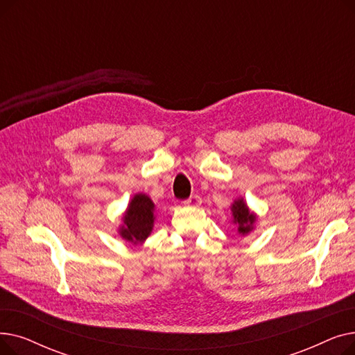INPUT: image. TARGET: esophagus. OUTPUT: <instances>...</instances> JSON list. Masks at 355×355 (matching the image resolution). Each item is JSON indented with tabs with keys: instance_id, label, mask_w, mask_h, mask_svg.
<instances>
[{
	"instance_id": "obj_1",
	"label": "esophagus",
	"mask_w": 355,
	"mask_h": 355,
	"mask_svg": "<svg viewBox=\"0 0 355 355\" xmlns=\"http://www.w3.org/2000/svg\"><path fill=\"white\" fill-rule=\"evenodd\" d=\"M201 204V198L200 196H191L190 198H187L184 201V206L185 207H198Z\"/></svg>"
}]
</instances>
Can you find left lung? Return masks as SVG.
Instances as JSON below:
<instances>
[{"label":"left lung","mask_w":355,"mask_h":355,"mask_svg":"<svg viewBox=\"0 0 355 355\" xmlns=\"http://www.w3.org/2000/svg\"><path fill=\"white\" fill-rule=\"evenodd\" d=\"M232 213H233V223L237 226L239 234H249L256 223V214L249 210L248 204L243 198H237L232 204Z\"/></svg>","instance_id":"obj_1"}]
</instances>
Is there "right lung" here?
Segmentation results:
<instances>
[{
    "mask_svg": "<svg viewBox=\"0 0 355 355\" xmlns=\"http://www.w3.org/2000/svg\"><path fill=\"white\" fill-rule=\"evenodd\" d=\"M154 202L146 194H135L122 217L123 225L119 229L121 237L134 245L144 243L154 227Z\"/></svg>",
    "mask_w": 355,
    "mask_h": 355,
    "instance_id": "1",
    "label": "right lung"
}]
</instances>
